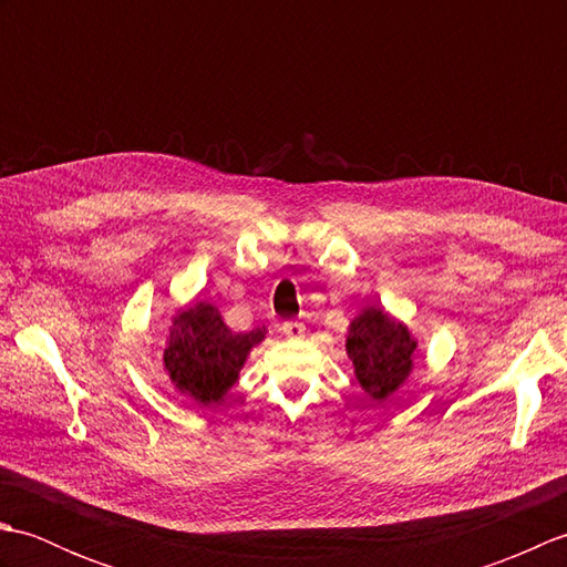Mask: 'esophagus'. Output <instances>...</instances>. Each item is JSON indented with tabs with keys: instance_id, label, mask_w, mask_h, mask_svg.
<instances>
[{
	"instance_id": "obj_1",
	"label": "esophagus",
	"mask_w": 567,
	"mask_h": 567,
	"mask_svg": "<svg viewBox=\"0 0 567 567\" xmlns=\"http://www.w3.org/2000/svg\"><path fill=\"white\" fill-rule=\"evenodd\" d=\"M305 323L302 321H285L282 323V333L287 336V339H302L305 336Z\"/></svg>"
}]
</instances>
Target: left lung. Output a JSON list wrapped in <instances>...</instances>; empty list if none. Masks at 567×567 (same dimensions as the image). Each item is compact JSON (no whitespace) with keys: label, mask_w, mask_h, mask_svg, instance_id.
Returning <instances> with one entry per match:
<instances>
[{"label":"left lung","mask_w":567,"mask_h":567,"mask_svg":"<svg viewBox=\"0 0 567 567\" xmlns=\"http://www.w3.org/2000/svg\"><path fill=\"white\" fill-rule=\"evenodd\" d=\"M346 353L360 388L375 402H384L412 375L419 339L390 311L368 305L348 323Z\"/></svg>","instance_id":"obj_1"}]
</instances>
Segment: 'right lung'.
I'll return each instance as SVG.
<instances>
[{
	"instance_id": "right-lung-1",
	"label": "right lung",
	"mask_w": 567,
	"mask_h": 567,
	"mask_svg": "<svg viewBox=\"0 0 567 567\" xmlns=\"http://www.w3.org/2000/svg\"><path fill=\"white\" fill-rule=\"evenodd\" d=\"M265 336V327L234 333L212 302L179 307L167 327L163 368L179 394L197 406H214L238 382L240 368Z\"/></svg>"
}]
</instances>
